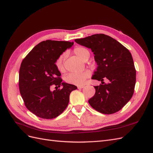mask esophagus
Instances as JSON below:
<instances>
[{
    "mask_svg": "<svg viewBox=\"0 0 153 153\" xmlns=\"http://www.w3.org/2000/svg\"><path fill=\"white\" fill-rule=\"evenodd\" d=\"M84 87V85H80V86H77V88H78L79 89H83Z\"/></svg>",
    "mask_w": 153,
    "mask_h": 153,
    "instance_id": "obj_1",
    "label": "esophagus"
}]
</instances>
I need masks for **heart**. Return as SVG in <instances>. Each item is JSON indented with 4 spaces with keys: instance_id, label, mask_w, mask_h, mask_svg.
Instances as JSON below:
<instances>
[{
    "instance_id": "heart-1",
    "label": "heart",
    "mask_w": 153,
    "mask_h": 153,
    "mask_svg": "<svg viewBox=\"0 0 153 153\" xmlns=\"http://www.w3.org/2000/svg\"><path fill=\"white\" fill-rule=\"evenodd\" d=\"M74 53L82 60H85L87 58H89L90 55L89 51L87 48L82 47H77L75 48ZM65 56H66V54H62L56 60V65L58 70L62 71L64 70V62ZM90 71L89 70H85L82 71V72L70 73L68 74L65 79H66V82L70 84H73V85H81L85 82L86 79L90 77Z\"/></svg>"
}]
</instances>
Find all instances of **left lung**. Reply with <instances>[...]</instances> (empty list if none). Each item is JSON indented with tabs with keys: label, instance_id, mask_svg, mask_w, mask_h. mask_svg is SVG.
<instances>
[{
	"label": "left lung",
	"instance_id": "obj_1",
	"mask_svg": "<svg viewBox=\"0 0 153 153\" xmlns=\"http://www.w3.org/2000/svg\"><path fill=\"white\" fill-rule=\"evenodd\" d=\"M79 45L91 49L97 64L91 77L100 81L95 86V94L89 100L97 111L111 114L121 110L134 95L136 70L131 54L114 39L105 34H95L75 39ZM106 78L108 84H104Z\"/></svg>",
	"mask_w": 153,
	"mask_h": 153
}]
</instances>
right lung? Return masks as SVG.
I'll return each instance as SVG.
<instances>
[{
  "mask_svg": "<svg viewBox=\"0 0 153 153\" xmlns=\"http://www.w3.org/2000/svg\"><path fill=\"white\" fill-rule=\"evenodd\" d=\"M74 42L47 40L32 49L23 60L19 71V92L27 108L44 119H53L62 113L69 103L70 95L77 87L62 82L56 62ZM53 85L63 86L51 92Z\"/></svg>",
  "mask_w": 153,
  "mask_h": 153,
  "instance_id": "1",
  "label": "right lung"
}]
</instances>
